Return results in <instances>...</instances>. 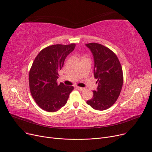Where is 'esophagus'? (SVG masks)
<instances>
[{
	"label": "esophagus",
	"instance_id": "1",
	"mask_svg": "<svg viewBox=\"0 0 152 152\" xmlns=\"http://www.w3.org/2000/svg\"><path fill=\"white\" fill-rule=\"evenodd\" d=\"M76 88L77 90H79V91H84V90L85 89L84 88H83V87H78V86L76 87Z\"/></svg>",
	"mask_w": 152,
	"mask_h": 152
}]
</instances>
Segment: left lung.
<instances>
[{
  "label": "left lung",
  "mask_w": 152,
  "mask_h": 152,
  "mask_svg": "<svg viewBox=\"0 0 152 152\" xmlns=\"http://www.w3.org/2000/svg\"><path fill=\"white\" fill-rule=\"evenodd\" d=\"M94 59V74L97 79V91L87 103L97 110H105L117 100L123 84V69L117 56L108 47L98 43L86 44Z\"/></svg>",
  "instance_id": "8db88e82"
}]
</instances>
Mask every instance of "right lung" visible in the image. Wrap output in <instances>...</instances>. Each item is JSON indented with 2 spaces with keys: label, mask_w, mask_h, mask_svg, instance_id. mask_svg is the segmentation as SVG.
Instances as JSON below:
<instances>
[{
  "label": "right lung",
  "mask_w": 152,
  "mask_h": 152,
  "mask_svg": "<svg viewBox=\"0 0 152 152\" xmlns=\"http://www.w3.org/2000/svg\"><path fill=\"white\" fill-rule=\"evenodd\" d=\"M75 44H55L40 52L29 71V84L32 97L42 110L54 112L65 105L73 86L58 84V71L67 56L75 49Z\"/></svg>",
  "instance_id": "add662e5"
}]
</instances>
